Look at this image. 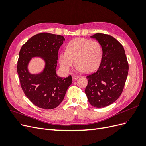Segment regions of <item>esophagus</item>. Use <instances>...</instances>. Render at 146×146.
<instances>
[{
    "label": "esophagus",
    "instance_id": "esophagus-1",
    "mask_svg": "<svg viewBox=\"0 0 146 146\" xmlns=\"http://www.w3.org/2000/svg\"><path fill=\"white\" fill-rule=\"evenodd\" d=\"M79 78V76H77V75H74L72 76V80H76L77 79Z\"/></svg>",
    "mask_w": 146,
    "mask_h": 146
}]
</instances>
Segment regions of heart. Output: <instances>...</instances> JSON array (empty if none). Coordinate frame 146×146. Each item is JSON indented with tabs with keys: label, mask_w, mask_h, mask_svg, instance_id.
Returning <instances> with one entry per match:
<instances>
[{
	"label": "heart",
	"mask_w": 146,
	"mask_h": 146,
	"mask_svg": "<svg viewBox=\"0 0 146 146\" xmlns=\"http://www.w3.org/2000/svg\"><path fill=\"white\" fill-rule=\"evenodd\" d=\"M103 50L98 41L78 38L70 41L59 56L60 66L69 71L76 60V69L78 72H90L99 67L102 58Z\"/></svg>",
	"instance_id": "1"
}]
</instances>
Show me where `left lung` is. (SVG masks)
I'll list each match as a JSON object with an SVG mask.
<instances>
[{
	"mask_svg": "<svg viewBox=\"0 0 146 146\" xmlns=\"http://www.w3.org/2000/svg\"><path fill=\"white\" fill-rule=\"evenodd\" d=\"M102 46V58L98 69L86 77L85 94L90 104L97 108L107 107L121 96L129 72L125 50L117 39L108 35L91 36Z\"/></svg>",
	"mask_w": 146,
	"mask_h": 146,
	"instance_id": "left-lung-1",
	"label": "left lung"
}]
</instances>
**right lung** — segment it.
<instances>
[{
	"label": "right lung",
	"instance_id": "right-lung-1",
	"mask_svg": "<svg viewBox=\"0 0 146 146\" xmlns=\"http://www.w3.org/2000/svg\"><path fill=\"white\" fill-rule=\"evenodd\" d=\"M65 39L58 35L41 33L34 35L22 46L17 72L24 94L37 107L47 110L56 108L63 101L72 77L57 76L56 69L59 48ZM33 58L45 62L42 72L30 73L28 65Z\"/></svg>",
	"mask_w": 146,
	"mask_h": 146
}]
</instances>
